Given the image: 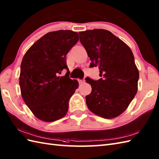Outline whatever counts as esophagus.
I'll return each mask as SVG.
<instances>
[{
  "label": "esophagus",
  "instance_id": "1",
  "mask_svg": "<svg viewBox=\"0 0 159 159\" xmlns=\"http://www.w3.org/2000/svg\"><path fill=\"white\" fill-rule=\"evenodd\" d=\"M78 82L80 84H84L85 83V79L82 78V79H78Z\"/></svg>",
  "mask_w": 159,
  "mask_h": 159
}]
</instances>
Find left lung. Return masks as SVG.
<instances>
[{
  "instance_id": "1",
  "label": "left lung",
  "mask_w": 159,
  "mask_h": 159,
  "mask_svg": "<svg viewBox=\"0 0 159 159\" xmlns=\"http://www.w3.org/2000/svg\"><path fill=\"white\" fill-rule=\"evenodd\" d=\"M90 67H98L101 78H86L92 92L86 96L89 110L103 118L117 117L129 106L138 90L139 71L130 48L111 32L95 29L80 32Z\"/></svg>"
}]
</instances>
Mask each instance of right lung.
I'll return each instance as SVG.
<instances>
[{
    "instance_id": "add662e5",
    "label": "right lung",
    "mask_w": 159,
    "mask_h": 159,
    "mask_svg": "<svg viewBox=\"0 0 159 159\" xmlns=\"http://www.w3.org/2000/svg\"><path fill=\"white\" fill-rule=\"evenodd\" d=\"M79 40L71 30L49 32L31 46L21 64L19 86L26 105L37 118L55 121L66 115L69 101L78 88L69 77L66 56ZM63 69L65 76L59 77Z\"/></svg>"
}]
</instances>
